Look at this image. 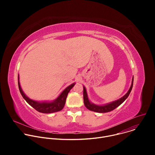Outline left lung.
I'll return each instance as SVG.
<instances>
[{"label": "left lung", "mask_w": 155, "mask_h": 155, "mask_svg": "<svg viewBox=\"0 0 155 155\" xmlns=\"http://www.w3.org/2000/svg\"><path fill=\"white\" fill-rule=\"evenodd\" d=\"M133 81H134V77L132 78V84H131V86L129 88L128 92L123 97H122L121 99H120L116 101H114L112 103H110L108 104L102 105V106H99V105H94L89 101V100H88V98H87V96L86 89H85V87L83 86L84 104L85 107L88 110H91V111H93V112H98V113H106V112H111L114 109H115L117 107H118L119 105H120L129 96V95L132 90V86H133Z\"/></svg>", "instance_id": "obj_1"}]
</instances>
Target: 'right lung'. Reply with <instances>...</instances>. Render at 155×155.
Returning <instances> with one entry per match:
<instances>
[{
	"label": "right lung",
	"instance_id": "1",
	"mask_svg": "<svg viewBox=\"0 0 155 155\" xmlns=\"http://www.w3.org/2000/svg\"><path fill=\"white\" fill-rule=\"evenodd\" d=\"M18 81L19 90L22 96H23V97L25 99V101L31 107H32L34 109H35L37 111L43 114H50V113H54V112L61 111L64 107L66 98L68 97V94L69 92L75 85V84L73 83L69 86H68L66 89H65L63 91V92L61 94V95L53 102H36L30 99L25 94V93H23V90H22L21 87L20 86L19 81V76L18 78Z\"/></svg>",
	"mask_w": 155,
	"mask_h": 155
}]
</instances>
